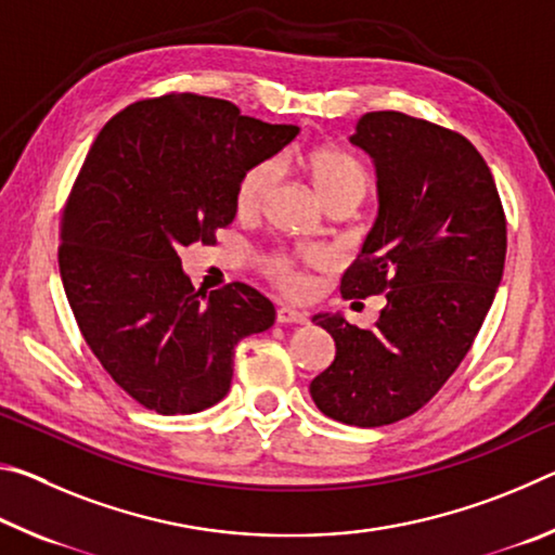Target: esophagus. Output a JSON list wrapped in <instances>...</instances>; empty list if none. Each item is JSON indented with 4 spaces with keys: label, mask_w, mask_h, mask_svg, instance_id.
Segmentation results:
<instances>
[{
    "label": "esophagus",
    "mask_w": 555,
    "mask_h": 555,
    "mask_svg": "<svg viewBox=\"0 0 555 555\" xmlns=\"http://www.w3.org/2000/svg\"><path fill=\"white\" fill-rule=\"evenodd\" d=\"M276 321L279 323H296V325H304V323H308V315L306 313H300V311H296V308H291V306H281L279 311H276Z\"/></svg>",
    "instance_id": "1"
}]
</instances>
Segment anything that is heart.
Listing matches in <instances>:
<instances>
[{
	"label": "heart",
	"mask_w": 555,
	"mask_h": 555,
	"mask_svg": "<svg viewBox=\"0 0 555 555\" xmlns=\"http://www.w3.org/2000/svg\"><path fill=\"white\" fill-rule=\"evenodd\" d=\"M306 168L308 178L313 183V191L323 201V205L335 198H354L360 203L362 195L367 193V171L352 156L335 152V149H318V152L306 158ZM276 162H261L255 168H249L237 185V208L242 212H255L261 201L267 198L271 185L276 183ZM271 276H274L281 288L291 291V294H300L306 288L304 274L288 259L271 261Z\"/></svg>",
	"instance_id": "1"
}]
</instances>
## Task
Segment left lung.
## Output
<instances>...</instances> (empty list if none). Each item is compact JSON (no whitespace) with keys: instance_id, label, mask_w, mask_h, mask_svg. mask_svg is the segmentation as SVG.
<instances>
[{"instance_id":"8db88e82","label":"left lung","mask_w":555,"mask_h":555,"mask_svg":"<svg viewBox=\"0 0 555 555\" xmlns=\"http://www.w3.org/2000/svg\"><path fill=\"white\" fill-rule=\"evenodd\" d=\"M350 144L372 158L379 208L343 296L387 294V306L372 331L313 315L335 360L311 397L325 416L374 428L424 406L473 347L502 281L506 222L490 168L457 131L367 112Z\"/></svg>"}]
</instances>
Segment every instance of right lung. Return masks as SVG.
I'll return each instance as SVG.
<instances>
[{
    "mask_svg": "<svg viewBox=\"0 0 555 555\" xmlns=\"http://www.w3.org/2000/svg\"><path fill=\"white\" fill-rule=\"evenodd\" d=\"M298 131L181 92L121 109L90 146L63 212L61 279L92 354L142 406H215L234 347L274 325L271 300L247 284L195 291L178 251L212 244L237 215L242 176Z\"/></svg>",
    "mask_w": 555,
    "mask_h": 555,
    "instance_id": "add662e5",
    "label": "right lung"
}]
</instances>
